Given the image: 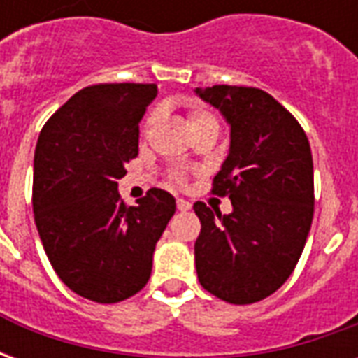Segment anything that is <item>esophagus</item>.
<instances>
[{"mask_svg": "<svg viewBox=\"0 0 358 358\" xmlns=\"http://www.w3.org/2000/svg\"><path fill=\"white\" fill-rule=\"evenodd\" d=\"M176 207H178V210H189L192 209V203L186 201V199H178V201H176Z\"/></svg>", "mask_w": 358, "mask_h": 358, "instance_id": "34e87169", "label": "esophagus"}]
</instances>
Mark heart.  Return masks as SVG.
Returning a JSON list of instances; mask_svg holds the SVG:
<instances>
[{
	"label": "heart",
	"mask_w": 358,
	"mask_h": 358,
	"mask_svg": "<svg viewBox=\"0 0 358 358\" xmlns=\"http://www.w3.org/2000/svg\"><path fill=\"white\" fill-rule=\"evenodd\" d=\"M155 120H157V113L153 110V113H149L148 118H145V122H143V132H148ZM187 126H189V130L207 128V126L218 128V120L210 110L203 109V107H197V105H192V107L187 109ZM169 182H171V186L182 187L184 184H186V174H184L182 171H171L169 172Z\"/></svg>",
	"instance_id": "heart-1"
}]
</instances>
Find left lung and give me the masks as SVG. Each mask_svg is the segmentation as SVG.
<instances>
[{
	"label": "left lung",
	"instance_id": "1",
	"mask_svg": "<svg viewBox=\"0 0 358 358\" xmlns=\"http://www.w3.org/2000/svg\"><path fill=\"white\" fill-rule=\"evenodd\" d=\"M230 124V153L213 194L232 213L194 205L201 220L195 268L218 299L249 305L292 276L315 213L313 155L307 134L270 94L248 86L195 88Z\"/></svg>",
	"mask_w": 358,
	"mask_h": 358
}]
</instances>
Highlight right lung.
Returning a JSON list of instances; mask_svg holds the SVG:
<instances>
[{"label": "right lung", "mask_w": 358, "mask_h": 358, "mask_svg": "<svg viewBox=\"0 0 358 358\" xmlns=\"http://www.w3.org/2000/svg\"><path fill=\"white\" fill-rule=\"evenodd\" d=\"M157 92V84L88 86L51 115L36 143V228L57 276L84 299L118 303L140 292L176 210L159 187L136 207L117 192Z\"/></svg>", "instance_id": "add662e5"}]
</instances>
